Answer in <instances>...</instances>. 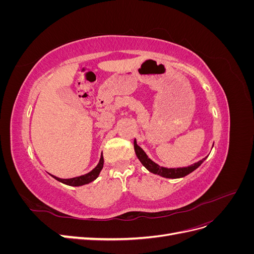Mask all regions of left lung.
I'll list each match as a JSON object with an SVG mask.
<instances>
[{
	"label": "left lung",
	"instance_id": "8db88e82",
	"mask_svg": "<svg viewBox=\"0 0 254 254\" xmlns=\"http://www.w3.org/2000/svg\"><path fill=\"white\" fill-rule=\"evenodd\" d=\"M133 146H134V151H135V155H136L137 159L140 160V162L143 164V166L146 168V170H147L150 173H152V174H157L161 177H164V178L177 179V178H182V177H186L187 175L190 174L191 172H194L196 168L200 166L204 161V159H205L204 158L200 161H198V162L191 164L190 166H186V167L167 168V167L160 166L156 162H153L151 159H149L148 156L146 155V152L140 147L139 145L136 144L135 139H134V142H133Z\"/></svg>",
	"mask_w": 254,
	"mask_h": 254
}]
</instances>
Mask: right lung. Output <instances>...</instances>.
Returning a JSON list of instances; mask_svg holds the SVG:
<instances>
[{
	"label": "right lung",
	"instance_id": "add662e5",
	"mask_svg": "<svg viewBox=\"0 0 254 254\" xmlns=\"http://www.w3.org/2000/svg\"><path fill=\"white\" fill-rule=\"evenodd\" d=\"M103 166H104V157L103 155L101 156V159H99V162L98 164L92 170L91 172H89L88 174H84L81 176H77V177H74V178H68V179H61L59 177H56L54 175H51L54 179H56L57 181L66 184V186H70V187H81L84 186V184H88L92 181H94L99 173L103 170Z\"/></svg>",
	"mask_w": 254,
	"mask_h": 254
}]
</instances>
